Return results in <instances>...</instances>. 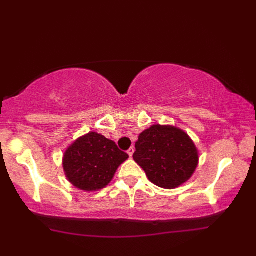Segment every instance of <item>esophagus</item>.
I'll list each match as a JSON object with an SVG mask.
<instances>
[{
    "instance_id": "34e87169",
    "label": "esophagus",
    "mask_w": 256,
    "mask_h": 256,
    "mask_svg": "<svg viewBox=\"0 0 256 256\" xmlns=\"http://www.w3.org/2000/svg\"><path fill=\"white\" fill-rule=\"evenodd\" d=\"M134 152H135V148H134V146H130V148L128 149V152H128V155L132 157V154H134Z\"/></svg>"
}]
</instances>
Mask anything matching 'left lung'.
Instances as JSON below:
<instances>
[{"mask_svg":"<svg viewBox=\"0 0 256 256\" xmlns=\"http://www.w3.org/2000/svg\"><path fill=\"white\" fill-rule=\"evenodd\" d=\"M132 158L157 186L174 188L186 182L198 166V152L180 129L155 124L140 134Z\"/></svg>","mask_w":256,"mask_h":256,"instance_id":"8db88e82","label":"left lung"}]
</instances>
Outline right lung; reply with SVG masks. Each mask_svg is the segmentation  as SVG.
<instances>
[{
	"mask_svg": "<svg viewBox=\"0 0 256 256\" xmlns=\"http://www.w3.org/2000/svg\"><path fill=\"white\" fill-rule=\"evenodd\" d=\"M128 154L98 132H88L76 140L64 155V170L76 188L85 191L100 190L108 185Z\"/></svg>",
	"mask_w": 256,
	"mask_h": 256,
	"instance_id": "add662e5",
	"label": "right lung"
}]
</instances>
